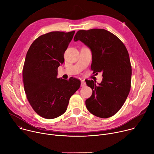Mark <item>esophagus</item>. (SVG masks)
I'll return each instance as SVG.
<instances>
[{"label":"esophagus","mask_w":154,"mask_h":154,"mask_svg":"<svg viewBox=\"0 0 154 154\" xmlns=\"http://www.w3.org/2000/svg\"><path fill=\"white\" fill-rule=\"evenodd\" d=\"M86 86V84L85 82L82 81V82H81V86H82V87H85V86Z\"/></svg>","instance_id":"esophagus-1"}]
</instances>
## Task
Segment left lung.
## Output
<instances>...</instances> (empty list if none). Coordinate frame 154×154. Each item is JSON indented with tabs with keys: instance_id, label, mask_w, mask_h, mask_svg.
<instances>
[{
	"instance_id": "left-lung-1",
	"label": "left lung",
	"mask_w": 154,
	"mask_h": 154,
	"mask_svg": "<svg viewBox=\"0 0 154 154\" xmlns=\"http://www.w3.org/2000/svg\"><path fill=\"white\" fill-rule=\"evenodd\" d=\"M74 40L91 49V69L96 74L102 73L100 83L86 82L93 90L85 101L88 110L101 118L113 116L124 105L131 86V66L125 45L116 35L102 29L79 30Z\"/></svg>"
}]
</instances>
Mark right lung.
<instances>
[{
    "label": "right lung",
    "instance_id": "add662e5",
    "mask_svg": "<svg viewBox=\"0 0 154 154\" xmlns=\"http://www.w3.org/2000/svg\"><path fill=\"white\" fill-rule=\"evenodd\" d=\"M75 31L52 32L36 38L26 57L23 71L24 90L35 112L54 119L66 111L70 97L80 86L75 78H57L58 68Z\"/></svg>",
    "mask_w": 154,
    "mask_h": 154
}]
</instances>
